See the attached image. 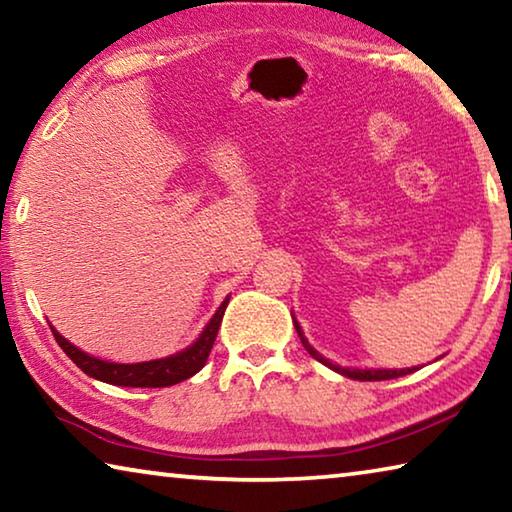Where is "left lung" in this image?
I'll return each mask as SVG.
<instances>
[{
    "instance_id": "8db88e82",
    "label": "left lung",
    "mask_w": 512,
    "mask_h": 512,
    "mask_svg": "<svg viewBox=\"0 0 512 512\" xmlns=\"http://www.w3.org/2000/svg\"><path fill=\"white\" fill-rule=\"evenodd\" d=\"M296 329H298V336H300V341H302V345H305L307 348V352L311 354V357H314L316 361H320V363H325L327 368H332V370H336V372H341V375H345V377H352V379H359V381H384V379H395V377H402V375H409V372H413L415 368H406V370H359V368H341V366H334L332 361H327L325 357H320V354L311 348V345L307 343V339L305 336H302V332H300V325L296 323Z\"/></svg>"
}]
</instances>
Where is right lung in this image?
<instances>
[{
    "mask_svg": "<svg viewBox=\"0 0 512 512\" xmlns=\"http://www.w3.org/2000/svg\"><path fill=\"white\" fill-rule=\"evenodd\" d=\"M228 300L230 298H225L221 302V307L216 309V314L212 316L210 323H207L203 334L198 336V341L194 345H189L187 350L178 354H171L167 359H155V361H144V363L101 361L97 357H90V354L81 352L79 348H74V345L67 339H63L54 327H51V332H54V339L60 348H63V352L85 372V375H90L99 381H106V384H115V386L164 388V386L180 384V381L196 375V372L205 366V361L210 357V350L216 339V332H219L221 327L223 311L228 307Z\"/></svg>",
    "mask_w": 512,
    "mask_h": 512,
    "instance_id": "right-lung-1",
    "label": "right lung"
}]
</instances>
